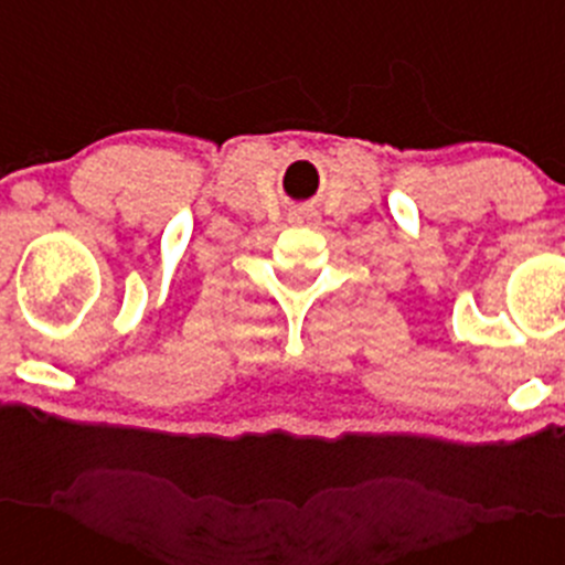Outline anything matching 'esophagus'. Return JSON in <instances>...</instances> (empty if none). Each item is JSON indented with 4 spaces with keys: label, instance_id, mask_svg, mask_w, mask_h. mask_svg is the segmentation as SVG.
<instances>
[{
    "label": "esophagus",
    "instance_id": "obj_1",
    "mask_svg": "<svg viewBox=\"0 0 565 565\" xmlns=\"http://www.w3.org/2000/svg\"><path fill=\"white\" fill-rule=\"evenodd\" d=\"M306 218H311V213H292V222H306Z\"/></svg>",
    "mask_w": 565,
    "mask_h": 565
}]
</instances>
